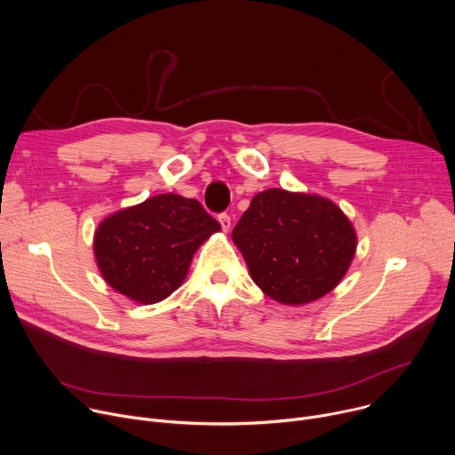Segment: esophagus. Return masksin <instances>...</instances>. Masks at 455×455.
<instances>
[{
  "label": "esophagus",
  "instance_id": "obj_1",
  "mask_svg": "<svg viewBox=\"0 0 455 455\" xmlns=\"http://www.w3.org/2000/svg\"><path fill=\"white\" fill-rule=\"evenodd\" d=\"M219 222H220V226H222V231H229L231 229V217L228 215V213H220L219 215Z\"/></svg>",
  "mask_w": 455,
  "mask_h": 455
}]
</instances>
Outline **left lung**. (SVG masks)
Listing matches in <instances>:
<instances>
[{"label": "left lung", "mask_w": 455, "mask_h": 455, "mask_svg": "<svg viewBox=\"0 0 455 455\" xmlns=\"http://www.w3.org/2000/svg\"><path fill=\"white\" fill-rule=\"evenodd\" d=\"M231 236L252 282L292 307L331 292L356 249V233L337 204L280 188L256 194Z\"/></svg>", "instance_id": "8db88e82"}]
</instances>
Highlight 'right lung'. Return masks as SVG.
<instances>
[{"mask_svg":"<svg viewBox=\"0 0 455 455\" xmlns=\"http://www.w3.org/2000/svg\"><path fill=\"white\" fill-rule=\"evenodd\" d=\"M217 231L220 224L199 201L161 194L104 219L95 258L116 292L152 305L180 287L196 251Z\"/></svg>","mask_w":455,"mask_h":455,"instance_id":"add662e5","label":"right lung"}]
</instances>
